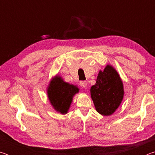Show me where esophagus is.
<instances>
[{"label": "esophagus", "instance_id": "34e87169", "mask_svg": "<svg viewBox=\"0 0 155 155\" xmlns=\"http://www.w3.org/2000/svg\"><path fill=\"white\" fill-rule=\"evenodd\" d=\"M80 85H81V87L85 88V87H86V86H87V82H86L85 81H81V82H80Z\"/></svg>", "mask_w": 155, "mask_h": 155}]
</instances>
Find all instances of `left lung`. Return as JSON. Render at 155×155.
<instances>
[{
	"label": "left lung",
	"mask_w": 155,
	"mask_h": 155,
	"mask_svg": "<svg viewBox=\"0 0 155 155\" xmlns=\"http://www.w3.org/2000/svg\"><path fill=\"white\" fill-rule=\"evenodd\" d=\"M91 97L96 111L103 115H110L115 111L124 96V87L118 73L107 65L100 71L96 84L90 89Z\"/></svg>",
	"instance_id": "1"
}]
</instances>
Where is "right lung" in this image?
Masks as SVG:
<instances>
[{"label":"right lung","mask_w":155,"mask_h":155,"mask_svg":"<svg viewBox=\"0 0 155 155\" xmlns=\"http://www.w3.org/2000/svg\"><path fill=\"white\" fill-rule=\"evenodd\" d=\"M78 92L77 87L64 82L59 77H56L51 81L47 90L48 99L52 107L61 114H67L73 96Z\"/></svg>","instance_id":"right-lung-1"}]
</instances>
